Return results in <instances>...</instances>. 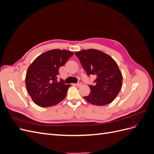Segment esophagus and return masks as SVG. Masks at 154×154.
<instances>
[{
  "label": "esophagus",
  "instance_id": "esophagus-1",
  "mask_svg": "<svg viewBox=\"0 0 154 154\" xmlns=\"http://www.w3.org/2000/svg\"><path fill=\"white\" fill-rule=\"evenodd\" d=\"M76 85L78 86V87H80V86L82 85V83L81 82H78V83H76Z\"/></svg>",
  "mask_w": 154,
  "mask_h": 154
}]
</instances>
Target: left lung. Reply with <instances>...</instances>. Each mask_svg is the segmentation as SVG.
I'll list each match as a JSON object with an SVG mask.
<instances>
[{"instance_id":"left-lung-1","label":"left lung","mask_w":154,"mask_h":154,"mask_svg":"<svg viewBox=\"0 0 154 154\" xmlns=\"http://www.w3.org/2000/svg\"><path fill=\"white\" fill-rule=\"evenodd\" d=\"M87 75L96 76L95 85H89V95L83 97L92 105L104 106L112 102L122 87L123 76L117 63L101 51L90 49L75 53Z\"/></svg>"}]
</instances>
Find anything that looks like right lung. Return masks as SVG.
I'll use <instances>...</instances> for the list:
<instances>
[{
  "mask_svg": "<svg viewBox=\"0 0 154 154\" xmlns=\"http://www.w3.org/2000/svg\"><path fill=\"white\" fill-rule=\"evenodd\" d=\"M74 53L67 50L52 49L41 54L29 66L26 86L31 99L42 107L54 106L63 101L71 85L58 82L59 68L64 66Z\"/></svg>",
  "mask_w": 154,
  "mask_h": 154,
  "instance_id": "add662e5",
  "label": "right lung"
}]
</instances>
